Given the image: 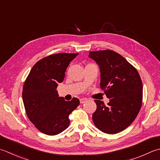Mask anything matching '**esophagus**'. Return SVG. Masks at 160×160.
Returning <instances> with one entry per match:
<instances>
[{"mask_svg":"<svg viewBox=\"0 0 160 160\" xmlns=\"http://www.w3.org/2000/svg\"><path fill=\"white\" fill-rule=\"evenodd\" d=\"M87 101V98H80V103H84V102H86Z\"/></svg>","mask_w":160,"mask_h":160,"instance_id":"obj_1","label":"esophagus"}]
</instances>
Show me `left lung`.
<instances>
[{"label":"left lung","mask_w":160,"mask_h":160,"mask_svg":"<svg viewBox=\"0 0 160 160\" xmlns=\"http://www.w3.org/2000/svg\"><path fill=\"white\" fill-rule=\"evenodd\" d=\"M89 58L99 66L100 86L109 102L105 106L95 100L92 115L95 126L102 132L116 134L135 119L142 104V82L138 71L121 55L110 50L89 52Z\"/></svg>","instance_id":"obj_1"}]
</instances>
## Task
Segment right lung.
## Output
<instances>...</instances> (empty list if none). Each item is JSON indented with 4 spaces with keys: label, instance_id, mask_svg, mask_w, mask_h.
I'll list each match as a JSON object with an SVG mask.
<instances>
[{
    "label": "right lung",
    "instance_id": "1",
    "mask_svg": "<svg viewBox=\"0 0 160 160\" xmlns=\"http://www.w3.org/2000/svg\"><path fill=\"white\" fill-rule=\"evenodd\" d=\"M78 53H58L40 59L25 81L22 97L28 118L37 129L55 135L69 126L68 116L80 104L73 98L66 101L56 90L63 82L70 62Z\"/></svg>",
    "mask_w": 160,
    "mask_h": 160
}]
</instances>
